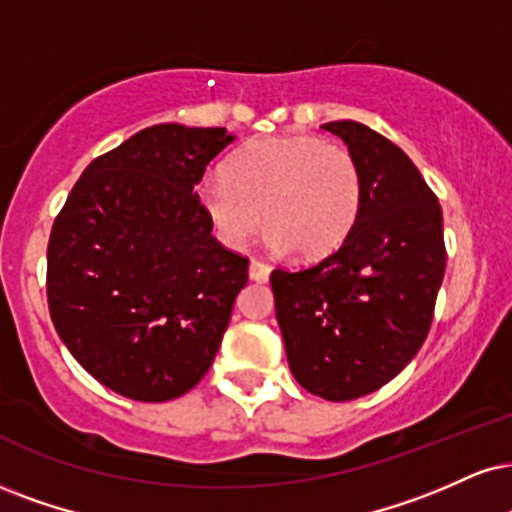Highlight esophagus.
Listing matches in <instances>:
<instances>
[{
	"mask_svg": "<svg viewBox=\"0 0 512 512\" xmlns=\"http://www.w3.org/2000/svg\"><path fill=\"white\" fill-rule=\"evenodd\" d=\"M249 277L254 282H268L270 280V266L268 263H263V261H251L249 263Z\"/></svg>",
	"mask_w": 512,
	"mask_h": 512,
	"instance_id": "esophagus-1",
	"label": "esophagus"
}]
</instances>
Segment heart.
<instances>
[{"mask_svg": "<svg viewBox=\"0 0 512 512\" xmlns=\"http://www.w3.org/2000/svg\"><path fill=\"white\" fill-rule=\"evenodd\" d=\"M197 199L230 249L246 246L266 218L273 249L318 261L342 249L356 227L363 182L349 149L315 135H275L239 149L225 178L201 182Z\"/></svg>", "mask_w": 512, "mask_h": 512, "instance_id": "obj_1", "label": "heart"}]
</instances>
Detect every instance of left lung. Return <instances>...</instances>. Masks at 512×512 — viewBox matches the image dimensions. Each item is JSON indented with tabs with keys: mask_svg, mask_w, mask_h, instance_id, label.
<instances>
[{
	"mask_svg": "<svg viewBox=\"0 0 512 512\" xmlns=\"http://www.w3.org/2000/svg\"><path fill=\"white\" fill-rule=\"evenodd\" d=\"M323 128L358 163L361 216L318 266L273 270L270 287L289 370L325 401H351L394 380L420 351L444 282L441 206L420 170L356 121Z\"/></svg>",
	"mask_w": 512,
	"mask_h": 512,
	"instance_id": "left-lung-1",
	"label": "left lung"
}]
</instances>
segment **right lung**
Returning <instances> with one entry per match:
<instances>
[{"instance_id": "1", "label": "right lung", "mask_w": 512, "mask_h": 512, "mask_svg": "<svg viewBox=\"0 0 512 512\" xmlns=\"http://www.w3.org/2000/svg\"><path fill=\"white\" fill-rule=\"evenodd\" d=\"M232 142L225 128H144L85 168L54 220L52 323L94 380L132 401L178 399L206 375L249 280L197 199Z\"/></svg>"}]
</instances>
